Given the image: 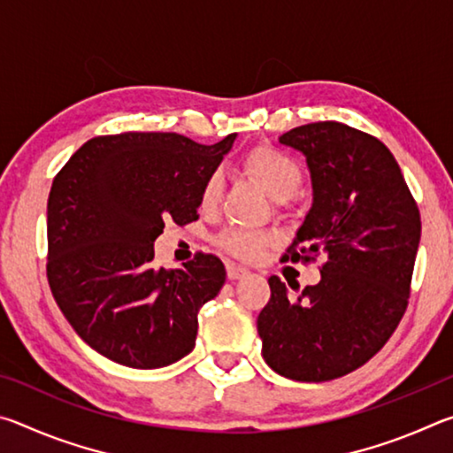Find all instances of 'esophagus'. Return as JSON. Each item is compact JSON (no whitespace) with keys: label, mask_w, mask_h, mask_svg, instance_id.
Segmentation results:
<instances>
[{"label":"esophagus","mask_w":453,"mask_h":453,"mask_svg":"<svg viewBox=\"0 0 453 453\" xmlns=\"http://www.w3.org/2000/svg\"><path fill=\"white\" fill-rule=\"evenodd\" d=\"M226 270H227V278L229 280H242V278H245V275L250 273L248 270H245V267L235 265V264H227Z\"/></svg>","instance_id":"1"}]
</instances>
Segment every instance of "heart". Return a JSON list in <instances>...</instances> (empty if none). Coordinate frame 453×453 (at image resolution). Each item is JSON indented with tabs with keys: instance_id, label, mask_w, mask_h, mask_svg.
<instances>
[{
	"instance_id": "b5f03b06",
	"label": "heart",
	"mask_w": 453,
	"mask_h": 453,
	"mask_svg": "<svg viewBox=\"0 0 453 453\" xmlns=\"http://www.w3.org/2000/svg\"><path fill=\"white\" fill-rule=\"evenodd\" d=\"M243 167L254 178L262 183L273 199L278 202H288L302 189L303 172L300 164L294 157L288 156L286 151L272 145H259L251 150L243 157ZM221 191H224V175L221 172H211L205 178L199 194V203L203 210H213L219 202ZM273 242V235L262 229H248L229 226L218 235V245L227 254L240 259H256L262 250Z\"/></svg>"
}]
</instances>
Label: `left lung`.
<instances>
[{
	"instance_id": "8db88e82",
	"label": "left lung",
	"mask_w": 453,
	"mask_h": 453,
	"mask_svg": "<svg viewBox=\"0 0 453 453\" xmlns=\"http://www.w3.org/2000/svg\"><path fill=\"white\" fill-rule=\"evenodd\" d=\"M302 151L313 203L283 259L324 254L321 280L291 296L272 275L259 311L265 364L296 381H329L357 370L386 346L408 308L421 235L416 199L378 137L340 121L289 129ZM294 289V288H291Z\"/></svg>"
}]
</instances>
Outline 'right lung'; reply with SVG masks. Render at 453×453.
<instances>
[{
  "instance_id": "obj_1",
  "label": "right lung",
  "mask_w": 453,
  "mask_h": 453,
  "mask_svg": "<svg viewBox=\"0 0 453 453\" xmlns=\"http://www.w3.org/2000/svg\"><path fill=\"white\" fill-rule=\"evenodd\" d=\"M180 134L99 135L73 153L48 199V281L83 342L111 362L153 370L196 346L197 313L226 267L196 254L180 270L151 265L165 221H196L205 178L232 150Z\"/></svg>"
}]
</instances>
